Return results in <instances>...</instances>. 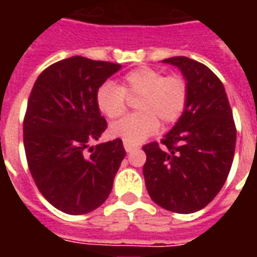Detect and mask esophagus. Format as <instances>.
I'll return each instance as SVG.
<instances>
[{"label":"esophagus","instance_id":"esophagus-1","mask_svg":"<svg viewBox=\"0 0 257 257\" xmlns=\"http://www.w3.org/2000/svg\"><path fill=\"white\" fill-rule=\"evenodd\" d=\"M123 149H125L126 153H131V151H134L135 149H138V147L134 145H129V143H123Z\"/></svg>","mask_w":257,"mask_h":257}]
</instances>
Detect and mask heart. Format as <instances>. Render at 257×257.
Segmentation results:
<instances>
[{
	"mask_svg": "<svg viewBox=\"0 0 257 257\" xmlns=\"http://www.w3.org/2000/svg\"><path fill=\"white\" fill-rule=\"evenodd\" d=\"M140 96L135 114L126 115L110 128L114 138L129 145H138L160 128V121L173 123L182 117L189 85L182 75H167L153 67L135 68L125 74L121 86L107 81L96 92L97 107L107 118H118L126 110L128 97Z\"/></svg>",
	"mask_w": 257,
	"mask_h": 257,
	"instance_id": "1",
	"label": "heart"
}]
</instances>
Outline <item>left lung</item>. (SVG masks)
Returning <instances> with one entry per match:
<instances>
[{"label": "left lung", "instance_id": "1", "mask_svg": "<svg viewBox=\"0 0 257 257\" xmlns=\"http://www.w3.org/2000/svg\"><path fill=\"white\" fill-rule=\"evenodd\" d=\"M162 62L182 71L189 99L161 146L157 142L143 146L146 187L164 209L193 213L209 204L226 182L237 129L224 86L212 70L186 56Z\"/></svg>", "mask_w": 257, "mask_h": 257}]
</instances>
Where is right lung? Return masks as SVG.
Listing matches in <instances>:
<instances>
[{
    "instance_id": "1",
    "label": "right lung",
    "mask_w": 257,
    "mask_h": 257,
    "mask_svg": "<svg viewBox=\"0 0 257 257\" xmlns=\"http://www.w3.org/2000/svg\"><path fill=\"white\" fill-rule=\"evenodd\" d=\"M119 68L73 56L45 68L31 89L23 122L29 169L48 202L68 215L106 201L125 157L121 139L90 146L107 128L96 92Z\"/></svg>"
}]
</instances>
